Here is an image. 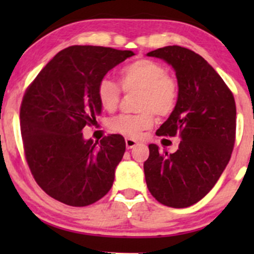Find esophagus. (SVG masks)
Masks as SVG:
<instances>
[{
	"mask_svg": "<svg viewBox=\"0 0 254 254\" xmlns=\"http://www.w3.org/2000/svg\"><path fill=\"white\" fill-rule=\"evenodd\" d=\"M137 144H138V142L135 141V139L125 138V145H127V149H132V148H135Z\"/></svg>",
	"mask_w": 254,
	"mask_h": 254,
	"instance_id": "1",
	"label": "esophagus"
}]
</instances>
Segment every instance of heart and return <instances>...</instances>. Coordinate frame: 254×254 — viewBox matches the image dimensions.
<instances>
[{
    "label": "heart",
    "mask_w": 254,
    "mask_h": 254,
    "mask_svg": "<svg viewBox=\"0 0 254 254\" xmlns=\"http://www.w3.org/2000/svg\"><path fill=\"white\" fill-rule=\"evenodd\" d=\"M121 84L125 92L138 90L135 115H121L111 119L110 129L127 137L136 138L141 131L149 129L155 122L156 113L167 117L176 109L178 101V84L168 76L165 66L153 60H137L121 71ZM97 95L104 110L115 111L121 100V89L110 78L104 77L98 84Z\"/></svg>",
    "instance_id": "heart-1"
}]
</instances>
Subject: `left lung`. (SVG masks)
Listing matches in <instances>:
<instances>
[{
  "label": "left lung",
  "mask_w": 254,
  "mask_h": 254,
  "mask_svg": "<svg viewBox=\"0 0 254 254\" xmlns=\"http://www.w3.org/2000/svg\"><path fill=\"white\" fill-rule=\"evenodd\" d=\"M147 56L172 65L178 81L176 109L156 135L182 141L172 154L149 144L145 183L157 202L188 208L214 188L228 165L237 127L234 97L210 64L189 49L165 46Z\"/></svg>",
  "instance_id": "obj_1"
}]
</instances>
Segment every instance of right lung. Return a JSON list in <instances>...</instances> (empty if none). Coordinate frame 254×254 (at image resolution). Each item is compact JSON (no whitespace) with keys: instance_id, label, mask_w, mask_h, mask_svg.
I'll return each mask as SVG.
<instances>
[{"instance_id":"obj_1","label":"right lung","mask_w":254,"mask_h":254,"mask_svg":"<svg viewBox=\"0 0 254 254\" xmlns=\"http://www.w3.org/2000/svg\"><path fill=\"white\" fill-rule=\"evenodd\" d=\"M133 55L104 46H69L26 90L20 109L26 160L38 185L66 205H89L112 188L125 153L124 137L110 135L98 143L84 139L82 129L101 113L99 82Z\"/></svg>"}]
</instances>
